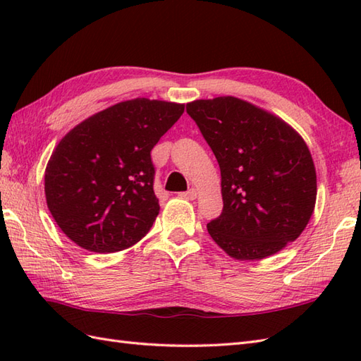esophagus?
<instances>
[{
  "label": "esophagus",
  "mask_w": 361,
  "mask_h": 361,
  "mask_svg": "<svg viewBox=\"0 0 361 361\" xmlns=\"http://www.w3.org/2000/svg\"><path fill=\"white\" fill-rule=\"evenodd\" d=\"M197 190L195 189H189L188 192H181L180 197L184 198V200H195L197 198Z\"/></svg>",
  "instance_id": "34e87169"
}]
</instances>
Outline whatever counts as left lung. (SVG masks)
Listing matches in <instances>:
<instances>
[{
	"instance_id": "8db88e82",
	"label": "left lung",
	"mask_w": 361,
	"mask_h": 361,
	"mask_svg": "<svg viewBox=\"0 0 361 361\" xmlns=\"http://www.w3.org/2000/svg\"><path fill=\"white\" fill-rule=\"evenodd\" d=\"M220 164L223 212L207 223L229 257L262 259L295 241L311 220L317 173L305 140L279 116L235 97L188 103Z\"/></svg>"
}]
</instances>
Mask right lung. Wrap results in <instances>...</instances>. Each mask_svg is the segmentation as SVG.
<instances>
[{
    "label": "right lung",
    "instance_id": "obj_1",
    "mask_svg": "<svg viewBox=\"0 0 361 361\" xmlns=\"http://www.w3.org/2000/svg\"><path fill=\"white\" fill-rule=\"evenodd\" d=\"M184 104L135 98L75 126L44 173L50 214L66 237L92 252H118L146 235L160 212L150 150Z\"/></svg>",
    "mask_w": 361,
    "mask_h": 361
}]
</instances>
